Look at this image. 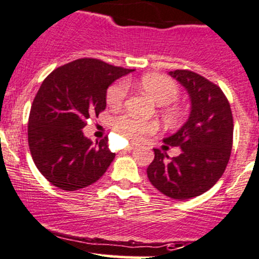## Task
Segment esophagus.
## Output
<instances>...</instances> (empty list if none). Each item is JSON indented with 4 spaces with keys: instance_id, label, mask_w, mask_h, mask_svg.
<instances>
[{
    "instance_id": "1",
    "label": "esophagus",
    "mask_w": 259,
    "mask_h": 259,
    "mask_svg": "<svg viewBox=\"0 0 259 259\" xmlns=\"http://www.w3.org/2000/svg\"><path fill=\"white\" fill-rule=\"evenodd\" d=\"M135 147H137V145H135V143H131V145H128L127 146V148H126V151H132L133 148Z\"/></svg>"
}]
</instances>
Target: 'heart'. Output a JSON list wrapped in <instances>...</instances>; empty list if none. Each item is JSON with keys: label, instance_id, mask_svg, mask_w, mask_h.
<instances>
[{"label": "heart", "instance_id": "1", "mask_svg": "<svg viewBox=\"0 0 259 259\" xmlns=\"http://www.w3.org/2000/svg\"><path fill=\"white\" fill-rule=\"evenodd\" d=\"M140 86L158 105H169L175 102L180 95L177 83L163 74H146L141 78ZM127 92H128V84L124 79L116 82L107 91L106 95L107 103L111 107H119L126 100ZM113 128L126 140L137 141L147 133L154 132L157 126L154 122L142 121V119L133 118L128 114H122L113 121Z\"/></svg>", "mask_w": 259, "mask_h": 259}]
</instances>
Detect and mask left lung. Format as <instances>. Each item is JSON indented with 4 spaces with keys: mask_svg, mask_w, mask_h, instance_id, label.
Listing matches in <instances>:
<instances>
[{
    "mask_svg": "<svg viewBox=\"0 0 259 259\" xmlns=\"http://www.w3.org/2000/svg\"><path fill=\"white\" fill-rule=\"evenodd\" d=\"M191 100L185 124L163 142L181 147L169 159L166 152L153 148L154 159L147 168L148 180L164 196L186 199L201 196L222 177L233 143V117L225 93L198 73L187 70L168 72Z\"/></svg>",
    "mask_w": 259,
    "mask_h": 259,
    "instance_id": "obj_1",
    "label": "left lung"
}]
</instances>
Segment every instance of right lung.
<instances>
[{"instance_id": "add662e5", "label": "right lung", "mask_w": 259, "mask_h": 259, "mask_svg": "<svg viewBox=\"0 0 259 259\" xmlns=\"http://www.w3.org/2000/svg\"><path fill=\"white\" fill-rule=\"evenodd\" d=\"M132 71L79 58L42 82L28 118V146L36 167L53 186L74 191L105 175L116 156L108 149V137L93 145L82 128L90 114L106 108L108 87Z\"/></svg>"}]
</instances>
